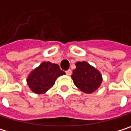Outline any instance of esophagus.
I'll return each instance as SVG.
<instances>
[{
    "instance_id": "34e87169",
    "label": "esophagus",
    "mask_w": 131,
    "mask_h": 131,
    "mask_svg": "<svg viewBox=\"0 0 131 131\" xmlns=\"http://www.w3.org/2000/svg\"><path fill=\"white\" fill-rule=\"evenodd\" d=\"M66 73L67 75H70L72 74V70L71 69H68L67 71H66Z\"/></svg>"
}]
</instances>
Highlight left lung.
Listing matches in <instances>:
<instances>
[{
	"label": "left lung",
	"mask_w": 131,
	"mask_h": 131,
	"mask_svg": "<svg viewBox=\"0 0 131 131\" xmlns=\"http://www.w3.org/2000/svg\"><path fill=\"white\" fill-rule=\"evenodd\" d=\"M71 75L77 88L85 93L95 92L101 85L102 75L100 72L86 62H78Z\"/></svg>",
	"instance_id": "1"
}]
</instances>
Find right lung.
<instances>
[{
	"label": "right lung",
	"instance_id": "right-lung-1",
	"mask_svg": "<svg viewBox=\"0 0 131 131\" xmlns=\"http://www.w3.org/2000/svg\"><path fill=\"white\" fill-rule=\"evenodd\" d=\"M65 74L59 65L44 62L28 75L27 83L33 93L43 94L53 86L58 77Z\"/></svg>",
	"mask_w": 131,
	"mask_h": 131
}]
</instances>
